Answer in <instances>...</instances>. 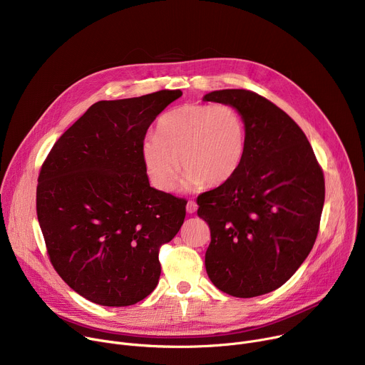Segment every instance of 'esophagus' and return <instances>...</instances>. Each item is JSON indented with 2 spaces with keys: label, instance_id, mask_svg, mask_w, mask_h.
Here are the masks:
<instances>
[{
  "label": "esophagus",
  "instance_id": "1",
  "mask_svg": "<svg viewBox=\"0 0 365 365\" xmlns=\"http://www.w3.org/2000/svg\"><path fill=\"white\" fill-rule=\"evenodd\" d=\"M196 210H197V205H196V202H195V200H187L186 211H187L189 214H193V212H196Z\"/></svg>",
  "mask_w": 365,
  "mask_h": 365
}]
</instances>
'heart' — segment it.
Segmentation results:
<instances>
[{"instance_id":"obj_1","label":"heart","mask_w":365,"mask_h":365,"mask_svg":"<svg viewBox=\"0 0 365 365\" xmlns=\"http://www.w3.org/2000/svg\"><path fill=\"white\" fill-rule=\"evenodd\" d=\"M245 144V123L235 108L189 103L159 120L158 135L143 140L141 155L158 189L172 190L182 166L183 187L197 190L205 183L215 186L230 180L242 163Z\"/></svg>"}]
</instances>
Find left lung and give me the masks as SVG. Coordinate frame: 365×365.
Listing matches in <instances>:
<instances>
[{"label": "left lung", "instance_id": "left-lung-1", "mask_svg": "<svg viewBox=\"0 0 365 365\" xmlns=\"http://www.w3.org/2000/svg\"><path fill=\"white\" fill-rule=\"evenodd\" d=\"M203 101L234 107L247 128L237 173L197 196V217L211 230L206 273L227 294H266L294 274L315 244L324 172L302 128L264 96L222 89Z\"/></svg>", "mask_w": 365, "mask_h": 365}]
</instances>
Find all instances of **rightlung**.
<instances>
[{
    "instance_id": "1",
    "label": "right lung",
    "mask_w": 365,
    "mask_h": 365,
    "mask_svg": "<svg viewBox=\"0 0 365 365\" xmlns=\"http://www.w3.org/2000/svg\"><path fill=\"white\" fill-rule=\"evenodd\" d=\"M180 89L99 101L51 147L36 210L50 263L102 306H130L159 283L160 247L179 232L186 202L150 186L141 143Z\"/></svg>"
}]
</instances>
